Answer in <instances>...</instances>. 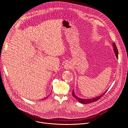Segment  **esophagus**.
<instances>
[{"instance_id":"34e87169","label":"esophagus","mask_w":128,"mask_h":128,"mask_svg":"<svg viewBox=\"0 0 128 128\" xmlns=\"http://www.w3.org/2000/svg\"><path fill=\"white\" fill-rule=\"evenodd\" d=\"M64 66V68L66 70H69L70 68H72V66L71 64L70 63L68 62H66Z\"/></svg>"}]
</instances>
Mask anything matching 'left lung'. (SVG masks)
I'll use <instances>...</instances> for the list:
<instances>
[{
	"label": "left lung",
	"mask_w": 128,
	"mask_h": 128,
	"mask_svg": "<svg viewBox=\"0 0 128 128\" xmlns=\"http://www.w3.org/2000/svg\"><path fill=\"white\" fill-rule=\"evenodd\" d=\"M113 51L115 53V56H116V58H118V52L117 48V47L116 46V44H115L114 42L113 43ZM107 91H108V90H106L104 93H102V94H100V96H96V97H95V98H89V99H84V98H80L78 97L74 93V90H72V96L73 97L75 98H76L80 103H81L82 104H90L92 102H96V100H98L100 98H101L106 93V92Z\"/></svg>",
	"instance_id": "8db88e82"
}]
</instances>
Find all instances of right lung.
<instances>
[{"mask_svg": "<svg viewBox=\"0 0 128 128\" xmlns=\"http://www.w3.org/2000/svg\"><path fill=\"white\" fill-rule=\"evenodd\" d=\"M50 94H49V95H48V96H47V97H46V98H44V99H43V100H44V99H46V98H48V96H50Z\"/></svg>", "mask_w": 128, "mask_h": 128, "instance_id": "right-lung-1", "label": "right lung"}]
</instances>
